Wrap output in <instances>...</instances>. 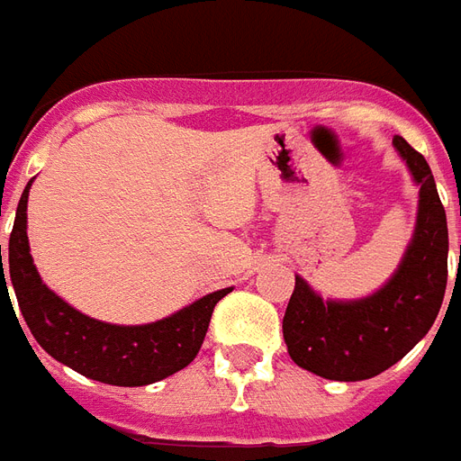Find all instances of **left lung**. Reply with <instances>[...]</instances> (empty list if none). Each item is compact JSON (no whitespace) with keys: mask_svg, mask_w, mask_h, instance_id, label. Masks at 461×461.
I'll list each match as a JSON object with an SVG mask.
<instances>
[{"mask_svg":"<svg viewBox=\"0 0 461 461\" xmlns=\"http://www.w3.org/2000/svg\"><path fill=\"white\" fill-rule=\"evenodd\" d=\"M394 150L419 186V210L407 251L393 277L361 299H322L302 275L282 332L292 361L328 380L357 383L404 358L429 335L447 285V217L429 162L402 136Z\"/></svg>","mask_w":461,"mask_h":461,"instance_id":"left-lung-1","label":"left lung"}]
</instances>
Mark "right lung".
Instances as JSON below:
<instances>
[{
	"label": "right lung",
	"mask_w": 461,
	"mask_h": 461,
	"mask_svg": "<svg viewBox=\"0 0 461 461\" xmlns=\"http://www.w3.org/2000/svg\"><path fill=\"white\" fill-rule=\"evenodd\" d=\"M31 184L32 179L18 201L9 237V275L21 313L40 347L59 364L107 385H150L186 368L205 339L212 308L231 287L205 294L176 313L146 325H114L76 311L47 287L32 263L25 212ZM0 285L6 287L4 267Z\"/></svg>",
	"instance_id": "right-lung-1"
}]
</instances>
